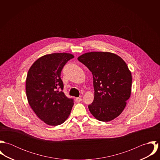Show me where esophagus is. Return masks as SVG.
<instances>
[{
  "label": "esophagus",
  "mask_w": 160,
  "mask_h": 160,
  "mask_svg": "<svg viewBox=\"0 0 160 160\" xmlns=\"http://www.w3.org/2000/svg\"><path fill=\"white\" fill-rule=\"evenodd\" d=\"M82 99L81 98H80V97H77V98H76V102H77V103H79V102H82Z\"/></svg>",
  "instance_id": "esophagus-1"
}]
</instances>
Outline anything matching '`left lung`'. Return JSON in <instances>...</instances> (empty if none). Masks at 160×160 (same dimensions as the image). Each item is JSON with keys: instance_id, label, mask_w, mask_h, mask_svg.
Listing matches in <instances>:
<instances>
[{"instance_id": "8db88e82", "label": "left lung", "mask_w": 160, "mask_h": 160, "mask_svg": "<svg viewBox=\"0 0 160 160\" xmlns=\"http://www.w3.org/2000/svg\"><path fill=\"white\" fill-rule=\"evenodd\" d=\"M78 60L93 75L94 99L88 106L91 114L100 121L108 122L124 110L131 93V72L118 55L103 52H92Z\"/></svg>"}]
</instances>
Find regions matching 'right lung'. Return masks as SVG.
Returning <instances> with one entry per match:
<instances>
[{
	"mask_svg": "<svg viewBox=\"0 0 160 160\" xmlns=\"http://www.w3.org/2000/svg\"><path fill=\"white\" fill-rule=\"evenodd\" d=\"M74 55L54 53L38 59L29 69L26 80L28 103L39 119L50 126L63 123L71 113L74 100L63 92L60 78L65 64Z\"/></svg>",
	"mask_w": 160,
	"mask_h": 160,
	"instance_id": "right-lung-1",
	"label": "right lung"
}]
</instances>
